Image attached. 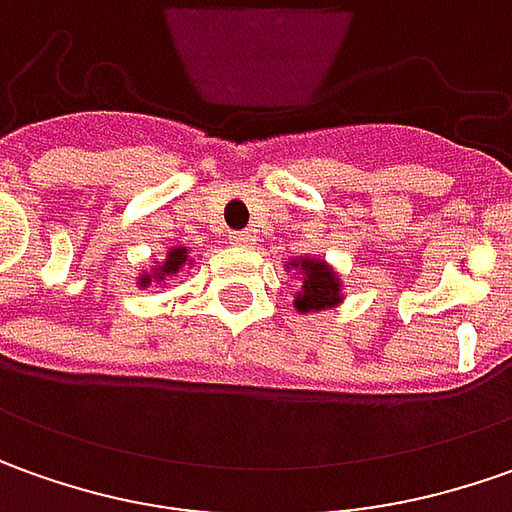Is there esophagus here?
<instances>
[{
    "label": "esophagus",
    "instance_id": "34e87169",
    "mask_svg": "<svg viewBox=\"0 0 512 512\" xmlns=\"http://www.w3.org/2000/svg\"><path fill=\"white\" fill-rule=\"evenodd\" d=\"M229 240H232L235 246H252V243H255L252 232H232V235H229Z\"/></svg>",
    "mask_w": 512,
    "mask_h": 512
}]
</instances>
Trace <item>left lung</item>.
<instances>
[{"label": "left lung", "instance_id": "obj_1", "mask_svg": "<svg viewBox=\"0 0 512 512\" xmlns=\"http://www.w3.org/2000/svg\"><path fill=\"white\" fill-rule=\"evenodd\" d=\"M289 266H297V260H291ZM303 269V291L294 300L297 311H320L340 303V280L320 260H300Z\"/></svg>", "mask_w": 512, "mask_h": 512}]
</instances>
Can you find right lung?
<instances>
[{"label":"right lung","mask_w":512,"mask_h":512,"mask_svg":"<svg viewBox=\"0 0 512 512\" xmlns=\"http://www.w3.org/2000/svg\"><path fill=\"white\" fill-rule=\"evenodd\" d=\"M184 263H186V249H172V252L167 255V260H164V266L155 272L158 274L155 280L161 283V280H167L169 274H178V269H181ZM147 283H150V277H141V286H147Z\"/></svg>","instance_id":"1"}]
</instances>
